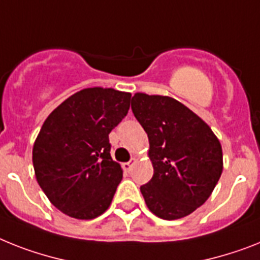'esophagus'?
<instances>
[{
  "mask_svg": "<svg viewBox=\"0 0 260 260\" xmlns=\"http://www.w3.org/2000/svg\"><path fill=\"white\" fill-rule=\"evenodd\" d=\"M134 164H135V159L130 160V162H126V164L122 165V169H123V170H125L126 173H130V170H132V169H133Z\"/></svg>",
  "mask_w": 260,
  "mask_h": 260,
  "instance_id": "esophagus-1",
  "label": "esophagus"
}]
</instances>
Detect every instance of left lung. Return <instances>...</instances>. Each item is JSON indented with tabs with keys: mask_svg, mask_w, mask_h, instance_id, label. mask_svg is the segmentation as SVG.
<instances>
[{
	"mask_svg": "<svg viewBox=\"0 0 260 260\" xmlns=\"http://www.w3.org/2000/svg\"><path fill=\"white\" fill-rule=\"evenodd\" d=\"M135 118L149 137L153 178L141 186L149 210L174 220L190 215L209 199L223 170L219 139L179 101L135 93Z\"/></svg>",
	"mask_w": 260,
	"mask_h": 260,
	"instance_id": "1",
	"label": "left lung"
}]
</instances>
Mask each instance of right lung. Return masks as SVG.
Here are the masks:
<instances>
[{"label":"right lung","mask_w":260,"mask_h":260,"mask_svg":"<svg viewBox=\"0 0 260 260\" xmlns=\"http://www.w3.org/2000/svg\"><path fill=\"white\" fill-rule=\"evenodd\" d=\"M132 94L87 87L51 111L33 146L42 191L59 211L94 219L110 206L122 181L110 155L109 134L126 117Z\"/></svg>","instance_id":"add662e5"}]
</instances>
